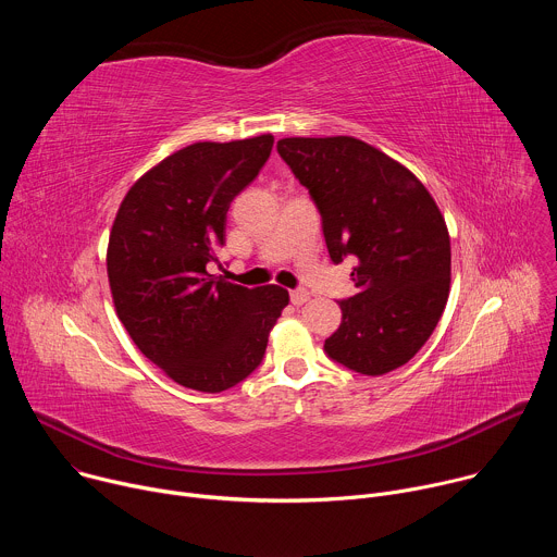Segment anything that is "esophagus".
<instances>
[{
	"mask_svg": "<svg viewBox=\"0 0 557 557\" xmlns=\"http://www.w3.org/2000/svg\"><path fill=\"white\" fill-rule=\"evenodd\" d=\"M308 299H310V293H308V290H304V288L290 290V301H293L295 306H301V304H306Z\"/></svg>",
	"mask_w": 557,
	"mask_h": 557,
	"instance_id": "obj_1",
	"label": "esophagus"
}]
</instances>
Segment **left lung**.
Returning <instances> with one entry per match:
<instances>
[{"label":"left lung","mask_w":557,"mask_h":557,"mask_svg":"<svg viewBox=\"0 0 557 557\" xmlns=\"http://www.w3.org/2000/svg\"><path fill=\"white\" fill-rule=\"evenodd\" d=\"M277 151L322 213L331 260H359L350 273L359 293L339 301L329 357L368 376L401 368L449 297L451 247L438 205L406 165L355 136H290Z\"/></svg>","instance_id":"1"}]
</instances>
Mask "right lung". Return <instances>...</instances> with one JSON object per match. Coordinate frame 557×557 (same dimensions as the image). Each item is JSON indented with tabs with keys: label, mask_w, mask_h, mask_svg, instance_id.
Here are the masks:
<instances>
[{
	"label": "right lung",
	"mask_w": 557,
	"mask_h": 557,
	"mask_svg": "<svg viewBox=\"0 0 557 557\" xmlns=\"http://www.w3.org/2000/svg\"><path fill=\"white\" fill-rule=\"evenodd\" d=\"M273 136L187 145L125 194L108 243L112 301L136 348L176 383L222 392L262 361L288 290L245 288L207 271L226 211L262 170Z\"/></svg>",
	"instance_id": "right-lung-1"
}]
</instances>
